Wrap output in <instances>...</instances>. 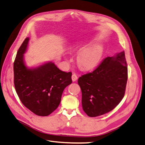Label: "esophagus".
<instances>
[{
  "label": "esophagus",
  "mask_w": 145,
  "mask_h": 145,
  "mask_svg": "<svg viewBox=\"0 0 145 145\" xmlns=\"http://www.w3.org/2000/svg\"><path fill=\"white\" fill-rule=\"evenodd\" d=\"M72 80L73 81H75L78 80V76H77L76 74H75V73L73 74L72 76Z\"/></svg>",
  "instance_id": "esophagus-1"
}]
</instances>
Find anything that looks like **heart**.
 <instances>
[{
    "mask_svg": "<svg viewBox=\"0 0 145 145\" xmlns=\"http://www.w3.org/2000/svg\"><path fill=\"white\" fill-rule=\"evenodd\" d=\"M84 46L83 44H76L74 46V50L78 52L83 49ZM102 54L103 48L100 44H93L85 48L77 56V64L83 70L90 69L97 64Z\"/></svg>",
    "mask_w": 145,
    "mask_h": 145,
    "instance_id": "heart-1",
    "label": "heart"
}]
</instances>
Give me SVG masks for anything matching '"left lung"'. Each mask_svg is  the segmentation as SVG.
I'll use <instances>...</instances> for the list:
<instances>
[{"instance_id":"8db88e82","label":"left lung","mask_w":145,"mask_h":145,"mask_svg":"<svg viewBox=\"0 0 145 145\" xmlns=\"http://www.w3.org/2000/svg\"><path fill=\"white\" fill-rule=\"evenodd\" d=\"M127 81L124 51L105 58L94 70L78 80L84 112L89 116L96 117L113 110L124 97Z\"/></svg>"}]
</instances>
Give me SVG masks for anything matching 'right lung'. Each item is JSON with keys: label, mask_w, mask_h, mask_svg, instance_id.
Masks as SVG:
<instances>
[{"label": "right lung", "mask_w": 145, "mask_h": 145, "mask_svg": "<svg viewBox=\"0 0 145 145\" xmlns=\"http://www.w3.org/2000/svg\"><path fill=\"white\" fill-rule=\"evenodd\" d=\"M29 39L22 43L14 62V84L22 103L32 113L46 116L56 109L64 89L72 83V72L59 70L53 62L27 69L24 62Z\"/></svg>", "instance_id": "1"}]
</instances>
